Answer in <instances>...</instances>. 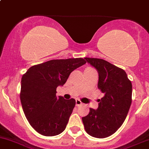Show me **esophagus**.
I'll use <instances>...</instances> for the list:
<instances>
[{"label":"esophagus","mask_w":149,"mask_h":149,"mask_svg":"<svg viewBox=\"0 0 149 149\" xmlns=\"http://www.w3.org/2000/svg\"><path fill=\"white\" fill-rule=\"evenodd\" d=\"M82 104V102H81L80 100H79V99L76 100V106H79V105H81Z\"/></svg>","instance_id":"obj_1"}]
</instances>
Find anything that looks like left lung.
<instances>
[{
	"instance_id": "8db88e82",
	"label": "left lung",
	"mask_w": 149,
	"mask_h": 149,
	"mask_svg": "<svg viewBox=\"0 0 149 149\" xmlns=\"http://www.w3.org/2000/svg\"><path fill=\"white\" fill-rule=\"evenodd\" d=\"M85 59L97 69V87L104 97L99 100L97 110L90 108L89 114L82 120L90 136L104 139L116 133L123 123L131 105L132 84L123 69L102 59Z\"/></svg>"
}]
</instances>
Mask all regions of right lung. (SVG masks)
I'll return each mask as SVG.
<instances>
[{
  "mask_svg": "<svg viewBox=\"0 0 149 149\" xmlns=\"http://www.w3.org/2000/svg\"><path fill=\"white\" fill-rule=\"evenodd\" d=\"M86 63L82 58L52 59L31 67L21 78V105L26 118L36 132L45 136L65 129L75 106V100L56 96L70 73Z\"/></svg>",
  "mask_w": 149,
  "mask_h": 149,
  "instance_id": "obj_1",
  "label": "right lung"
}]
</instances>
